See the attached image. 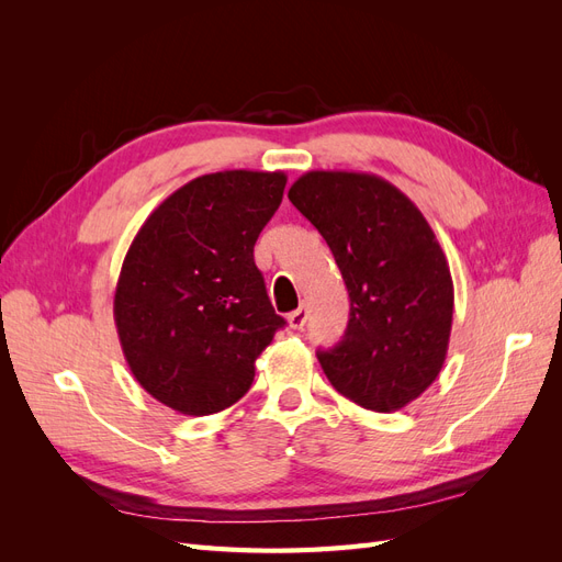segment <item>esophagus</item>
Instances as JSON below:
<instances>
[{"label": "esophagus", "mask_w": 562, "mask_h": 562, "mask_svg": "<svg viewBox=\"0 0 562 562\" xmlns=\"http://www.w3.org/2000/svg\"><path fill=\"white\" fill-rule=\"evenodd\" d=\"M304 323H307V310H304V307L288 314V326H291L293 330H302Z\"/></svg>", "instance_id": "1"}]
</instances>
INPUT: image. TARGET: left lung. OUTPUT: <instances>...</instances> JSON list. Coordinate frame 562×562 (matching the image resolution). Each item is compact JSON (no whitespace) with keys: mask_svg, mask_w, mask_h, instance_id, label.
Masks as SVG:
<instances>
[{"mask_svg":"<svg viewBox=\"0 0 562 562\" xmlns=\"http://www.w3.org/2000/svg\"><path fill=\"white\" fill-rule=\"evenodd\" d=\"M330 246L351 310L342 342L318 351L330 384L375 413L413 403L446 363L454 288L427 217L372 173L310 171L288 192Z\"/></svg>","mask_w":562,"mask_h":562,"instance_id":"left-lung-1","label":"left lung"}]
</instances>
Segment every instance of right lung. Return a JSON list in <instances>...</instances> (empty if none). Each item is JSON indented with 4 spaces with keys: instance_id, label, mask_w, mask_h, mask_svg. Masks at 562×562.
Returning a JSON list of instances; mask_svg holds the SVG:
<instances>
[{
    "instance_id": "add662e5",
    "label": "right lung",
    "mask_w": 562,
    "mask_h": 562,
    "mask_svg": "<svg viewBox=\"0 0 562 562\" xmlns=\"http://www.w3.org/2000/svg\"><path fill=\"white\" fill-rule=\"evenodd\" d=\"M285 173L194 178L151 211L126 252L114 323L133 378L171 411H225L285 321L252 248L283 199Z\"/></svg>"
}]
</instances>
